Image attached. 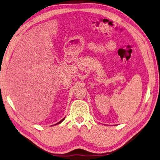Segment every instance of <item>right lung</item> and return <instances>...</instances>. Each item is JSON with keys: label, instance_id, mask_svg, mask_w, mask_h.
<instances>
[{"label": "right lung", "instance_id": "1", "mask_svg": "<svg viewBox=\"0 0 160 160\" xmlns=\"http://www.w3.org/2000/svg\"><path fill=\"white\" fill-rule=\"evenodd\" d=\"M64 118H65V117H64V118H63V119H62V120H61V121H59V122H58V123H56V124H55V125H58V123H62V121H64ZM52 126H53V125H52Z\"/></svg>", "mask_w": 160, "mask_h": 160}]
</instances>
